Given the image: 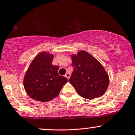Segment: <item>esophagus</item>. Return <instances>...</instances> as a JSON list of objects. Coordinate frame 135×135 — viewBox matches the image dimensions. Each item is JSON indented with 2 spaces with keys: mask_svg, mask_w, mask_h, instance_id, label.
<instances>
[{
  "mask_svg": "<svg viewBox=\"0 0 135 135\" xmlns=\"http://www.w3.org/2000/svg\"><path fill=\"white\" fill-rule=\"evenodd\" d=\"M65 77L67 78L68 79H69V78L70 77V74H69V73H66V74H65Z\"/></svg>",
  "mask_w": 135,
  "mask_h": 135,
  "instance_id": "esophagus-1",
  "label": "esophagus"
}]
</instances>
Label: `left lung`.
I'll use <instances>...</instances> for the list:
<instances>
[{
	"instance_id": "8db88e82",
	"label": "left lung",
	"mask_w": 135,
	"mask_h": 135,
	"mask_svg": "<svg viewBox=\"0 0 135 135\" xmlns=\"http://www.w3.org/2000/svg\"><path fill=\"white\" fill-rule=\"evenodd\" d=\"M74 67L70 83L81 97L87 99L99 97L106 91L109 82L104 66L85 51L72 55Z\"/></svg>"
}]
</instances>
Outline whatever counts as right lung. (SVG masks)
<instances>
[{"instance_id": "add662e5", "label": "right lung", "mask_w": 135, "mask_h": 135, "mask_svg": "<svg viewBox=\"0 0 135 135\" xmlns=\"http://www.w3.org/2000/svg\"><path fill=\"white\" fill-rule=\"evenodd\" d=\"M54 55L46 51L36 55L31 63L24 78L26 92L33 99L48 102L58 95L66 77L58 74V66L52 65Z\"/></svg>"}]
</instances>
